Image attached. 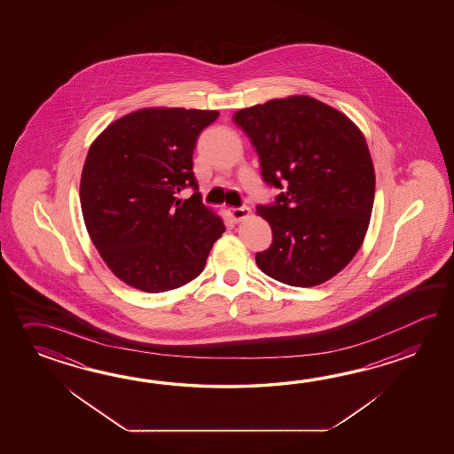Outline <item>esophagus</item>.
<instances>
[{"mask_svg":"<svg viewBox=\"0 0 454 454\" xmlns=\"http://www.w3.org/2000/svg\"><path fill=\"white\" fill-rule=\"evenodd\" d=\"M229 213H231V217L235 221V223H240L243 219H247V217H250V207H247V206H243V207H231L229 209Z\"/></svg>","mask_w":454,"mask_h":454,"instance_id":"34e87169","label":"esophagus"}]
</instances>
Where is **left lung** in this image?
Segmentation results:
<instances>
[{"label": "left lung", "mask_w": 454, "mask_h": 454, "mask_svg": "<svg viewBox=\"0 0 454 454\" xmlns=\"http://www.w3.org/2000/svg\"><path fill=\"white\" fill-rule=\"evenodd\" d=\"M233 121L260 155L276 204L258 206L272 243L256 253L266 276L294 287L334 278L360 250L375 200V168L365 136L333 106L309 96L241 108Z\"/></svg>", "instance_id": "1"}]
</instances>
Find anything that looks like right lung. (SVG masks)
<instances>
[{
	"mask_svg": "<svg viewBox=\"0 0 454 454\" xmlns=\"http://www.w3.org/2000/svg\"><path fill=\"white\" fill-rule=\"evenodd\" d=\"M215 110L141 108L118 118L89 147L79 198L87 231L108 270L149 294L178 289L204 270L223 217L192 186L198 136Z\"/></svg>",
	"mask_w": 454,
	"mask_h": 454,
	"instance_id": "right-lung-1",
	"label": "right lung"
}]
</instances>
